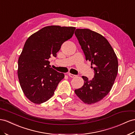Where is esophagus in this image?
I'll return each instance as SVG.
<instances>
[{"label":"esophagus","mask_w":135,"mask_h":135,"mask_svg":"<svg viewBox=\"0 0 135 135\" xmlns=\"http://www.w3.org/2000/svg\"><path fill=\"white\" fill-rule=\"evenodd\" d=\"M68 75L70 76V78H74L75 77V76H76V75H74V74H71V73H69L68 74Z\"/></svg>","instance_id":"1"}]
</instances>
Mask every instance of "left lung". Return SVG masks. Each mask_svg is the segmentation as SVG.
Listing matches in <instances>:
<instances>
[{"label":"left lung","mask_w":135,"mask_h":135,"mask_svg":"<svg viewBox=\"0 0 135 135\" xmlns=\"http://www.w3.org/2000/svg\"><path fill=\"white\" fill-rule=\"evenodd\" d=\"M75 35L86 60L94 66V77L89 81L82 76L84 84L74 92L83 103L98 102L110 93L118 71V61L114 49L104 36L89 29H76Z\"/></svg>","instance_id":"left-lung-1"}]
</instances>
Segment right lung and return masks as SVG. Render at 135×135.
<instances>
[{
  "label": "right lung",
  "mask_w": 135,
  "mask_h": 135,
  "mask_svg": "<svg viewBox=\"0 0 135 135\" xmlns=\"http://www.w3.org/2000/svg\"><path fill=\"white\" fill-rule=\"evenodd\" d=\"M75 28L51 25L28 37L18 60L17 75L23 91L32 103L41 104L54 93L65 75L50 67L51 55L56 57L62 44L72 37Z\"/></svg>",
  "instance_id": "add662e5"
}]
</instances>
